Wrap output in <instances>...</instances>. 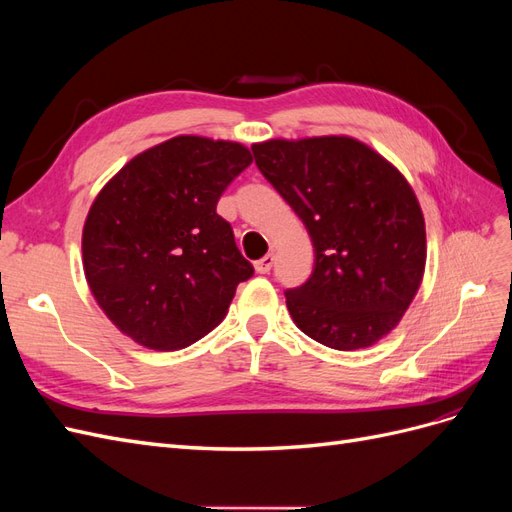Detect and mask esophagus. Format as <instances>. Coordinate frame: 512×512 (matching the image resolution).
<instances>
[{
	"label": "esophagus",
	"instance_id": "obj_1",
	"mask_svg": "<svg viewBox=\"0 0 512 512\" xmlns=\"http://www.w3.org/2000/svg\"><path fill=\"white\" fill-rule=\"evenodd\" d=\"M273 262H275V256H273V254H267V256H262L260 260L254 262V269H256L258 273H269L271 267H273Z\"/></svg>",
	"mask_w": 512,
	"mask_h": 512
}]
</instances>
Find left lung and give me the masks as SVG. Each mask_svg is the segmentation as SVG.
Here are the masks:
<instances>
[{
  "instance_id": "1",
  "label": "left lung",
  "mask_w": 512,
  "mask_h": 512,
  "mask_svg": "<svg viewBox=\"0 0 512 512\" xmlns=\"http://www.w3.org/2000/svg\"><path fill=\"white\" fill-rule=\"evenodd\" d=\"M252 151L314 245L309 280L286 290L294 324L335 350L376 344L397 327L425 273V220L410 183L350 136L275 138Z\"/></svg>"
}]
</instances>
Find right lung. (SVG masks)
Here are the masks:
<instances>
[{
  "mask_svg": "<svg viewBox=\"0 0 512 512\" xmlns=\"http://www.w3.org/2000/svg\"><path fill=\"white\" fill-rule=\"evenodd\" d=\"M250 164L239 143L175 136L138 153L96 196L83 228L85 277L108 320L136 344H194L254 275L215 211Z\"/></svg>",
  "mask_w": 512,
  "mask_h": 512,
  "instance_id": "obj_1",
  "label": "right lung"
}]
</instances>
